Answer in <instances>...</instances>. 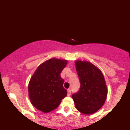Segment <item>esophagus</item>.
Wrapping results in <instances>:
<instances>
[{"mask_svg": "<svg viewBox=\"0 0 130 130\" xmlns=\"http://www.w3.org/2000/svg\"><path fill=\"white\" fill-rule=\"evenodd\" d=\"M67 95L69 96H70L71 95V90L70 89L67 90Z\"/></svg>", "mask_w": 130, "mask_h": 130, "instance_id": "1", "label": "esophagus"}]
</instances>
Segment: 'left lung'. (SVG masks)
I'll return each instance as SVG.
<instances>
[{
  "label": "left lung",
  "instance_id": "left-lung-1",
  "mask_svg": "<svg viewBox=\"0 0 130 130\" xmlns=\"http://www.w3.org/2000/svg\"><path fill=\"white\" fill-rule=\"evenodd\" d=\"M75 64L81 85L72 98L79 111L93 114L102 107L106 99L108 89L104 76L97 67L89 61L76 60Z\"/></svg>",
  "mask_w": 130,
  "mask_h": 130
}]
</instances>
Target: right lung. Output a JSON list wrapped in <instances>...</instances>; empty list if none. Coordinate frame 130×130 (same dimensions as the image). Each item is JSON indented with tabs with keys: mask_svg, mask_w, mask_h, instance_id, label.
Wrapping results in <instances>:
<instances>
[{
	"mask_svg": "<svg viewBox=\"0 0 130 130\" xmlns=\"http://www.w3.org/2000/svg\"><path fill=\"white\" fill-rule=\"evenodd\" d=\"M66 60L50 58L40 64L28 83V96L31 103L37 110L48 113L57 108L67 95L60 76L66 67Z\"/></svg>",
	"mask_w": 130,
	"mask_h": 130,
	"instance_id": "1",
	"label": "right lung"
}]
</instances>
